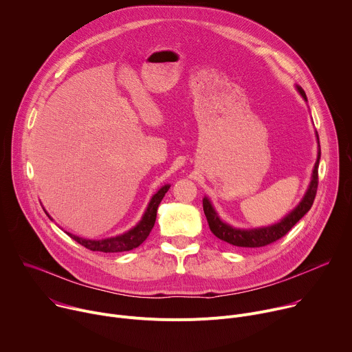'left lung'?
I'll use <instances>...</instances> for the list:
<instances>
[{
	"label": "left lung",
	"mask_w": 352,
	"mask_h": 352,
	"mask_svg": "<svg viewBox=\"0 0 352 352\" xmlns=\"http://www.w3.org/2000/svg\"><path fill=\"white\" fill-rule=\"evenodd\" d=\"M296 89L307 102V94H305L304 89L300 86H296ZM316 138H318V143H319L318 132H316ZM319 160H320V144H319L318 160L315 163L314 173H312V179H311V184H309V188H308L305 196L302 197V200H300L299 205L292 212H289L283 220H280L278 223L269 226V227H261V228H252V230L235 228V227L224 223L219 217L210 200L208 197H204V212L208 219L210 231L219 239H221L227 243H231L234 246H241V248H261V246H266V245L273 243L277 239L283 238L300 219H302L311 210V208L314 205V200H315V196L318 192V182H319V178H318Z\"/></svg>",
	"instance_id": "obj_1"
}]
</instances>
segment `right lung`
I'll return each mask as SVG.
<instances>
[{
  "instance_id": "add662e5",
  "label": "right lung",
  "mask_w": 352,
  "mask_h": 352,
  "mask_svg": "<svg viewBox=\"0 0 352 352\" xmlns=\"http://www.w3.org/2000/svg\"><path fill=\"white\" fill-rule=\"evenodd\" d=\"M168 189H170L168 184L164 185L163 188H160L157 190V193H155L153 197L150 199L147 209H146L144 214L142 216V220L132 230H129L128 232H125L122 235L94 241V239L80 238V236H76V235L69 234V232H67V234L72 239H75L78 243H80L82 246L90 249V250H98V252H106V254L125 252V250H132V249L138 248L148 236L150 231H152V228L156 223L159 205H160V202L163 200V197H164V195L167 193ZM50 219H52V217H50Z\"/></svg>"
}]
</instances>
